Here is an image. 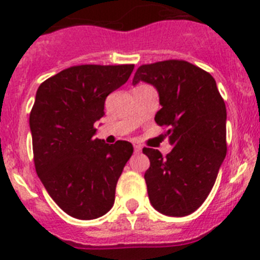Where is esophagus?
Here are the masks:
<instances>
[{"instance_id":"34e87169","label":"esophagus","mask_w":260,"mask_h":260,"mask_svg":"<svg viewBox=\"0 0 260 260\" xmlns=\"http://www.w3.org/2000/svg\"><path fill=\"white\" fill-rule=\"evenodd\" d=\"M133 149H135V152H136V154H138V152H141L142 147H141V145L135 144V145H133Z\"/></svg>"}]
</instances>
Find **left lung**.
I'll return each instance as SVG.
<instances>
[{
    "label": "left lung",
    "mask_w": 260,
    "mask_h": 260,
    "mask_svg": "<svg viewBox=\"0 0 260 260\" xmlns=\"http://www.w3.org/2000/svg\"><path fill=\"white\" fill-rule=\"evenodd\" d=\"M152 84L161 109L155 122L166 127L173 149L166 157L145 147L150 203L161 214L185 217L205 201L227 154L224 101L214 78L185 60L141 65L132 84Z\"/></svg>",
    "instance_id": "8db88e82"
}]
</instances>
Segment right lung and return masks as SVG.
Listing matches in <instances>:
<instances>
[{"label": "right lung", "mask_w": 260, "mask_h": 260, "mask_svg": "<svg viewBox=\"0 0 260 260\" xmlns=\"http://www.w3.org/2000/svg\"><path fill=\"white\" fill-rule=\"evenodd\" d=\"M133 68L77 65L38 87L29 116L36 172L70 217L94 219L113 208L116 182L133 146L93 138L94 123L105 115L106 97L128 81Z\"/></svg>", "instance_id": "obj_1"}]
</instances>
